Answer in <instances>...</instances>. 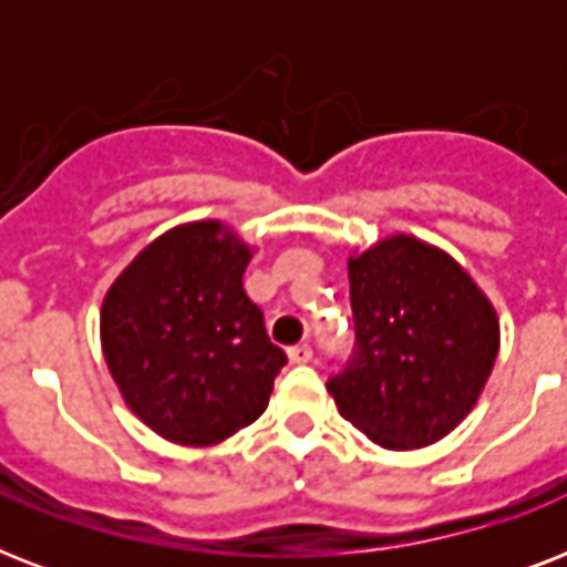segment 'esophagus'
Returning <instances> with one entry per match:
<instances>
[{
    "label": "esophagus",
    "instance_id": "34e87169",
    "mask_svg": "<svg viewBox=\"0 0 567 567\" xmlns=\"http://www.w3.org/2000/svg\"><path fill=\"white\" fill-rule=\"evenodd\" d=\"M288 359H291L293 364L311 362V347H309V344H293V347H288Z\"/></svg>",
    "mask_w": 567,
    "mask_h": 567
}]
</instances>
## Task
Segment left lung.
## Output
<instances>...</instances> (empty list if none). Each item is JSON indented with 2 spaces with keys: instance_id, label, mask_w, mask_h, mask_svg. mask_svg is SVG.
<instances>
[{
  "instance_id": "left-lung-1",
  "label": "left lung",
  "mask_w": 567,
  "mask_h": 567,
  "mask_svg": "<svg viewBox=\"0 0 567 567\" xmlns=\"http://www.w3.org/2000/svg\"><path fill=\"white\" fill-rule=\"evenodd\" d=\"M353 359L329 379L338 412L373 444L417 450L465 421L492 377L501 320L444 249L391 235L350 256Z\"/></svg>"
}]
</instances>
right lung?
Segmentation results:
<instances>
[{"label": "right lung", "instance_id": "add662e5", "mask_svg": "<svg viewBox=\"0 0 567 567\" xmlns=\"http://www.w3.org/2000/svg\"><path fill=\"white\" fill-rule=\"evenodd\" d=\"M249 258L226 223H182L141 249L102 300L111 377L173 444L212 447L249 426L288 362L244 291Z\"/></svg>", "mask_w": 567, "mask_h": 567}]
</instances>
